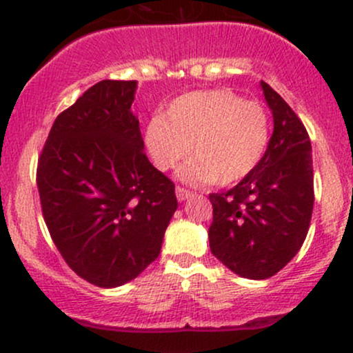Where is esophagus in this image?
I'll return each instance as SVG.
<instances>
[{
    "label": "esophagus",
    "instance_id": "34e87169",
    "mask_svg": "<svg viewBox=\"0 0 353 353\" xmlns=\"http://www.w3.org/2000/svg\"><path fill=\"white\" fill-rule=\"evenodd\" d=\"M176 196L179 201H184V199H188L189 196H192V191L183 188V185H176Z\"/></svg>",
    "mask_w": 353,
    "mask_h": 353
}]
</instances>
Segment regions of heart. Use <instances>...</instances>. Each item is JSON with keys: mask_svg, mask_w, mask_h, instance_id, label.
<instances>
[{"mask_svg": "<svg viewBox=\"0 0 353 353\" xmlns=\"http://www.w3.org/2000/svg\"><path fill=\"white\" fill-rule=\"evenodd\" d=\"M271 141V115L265 103L228 88L189 92L147 125L145 142L157 169H181L188 183L231 185L258 168ZM192 149L189 150L188 147Z\"/></svg>", "mask_w": 353, "mask_h": 353, "instance_id": "1", "label": "heart"}]
</instances>
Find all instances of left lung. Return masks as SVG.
Segmentation results:
<instances>
[{
    "mask_svg": "<svg viewBox=\"0 0 353 353\" xmlns=\"http://www.w3.org/2000/svg\"><path fill=\"white\" fill-rule=\"evenodd\" d=\"M261 88L274 122L268 150L233 189L209 194L211 253L251 280L273 276L292 261L307 238L315 201L307 129L268 83Z\"/></svg>",
    "mask_w": 353,
    "mask_h": 353,
    "instance_id": "8db88e82",
    "label": "left lung"
}]
</instances>
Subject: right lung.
Masks as SVG:
<instances>
[{
  "label": "right lung",
  "instance_id": "add662e5",
  "mask_svg": "<svg viewBox=\"0 0 353 353\" xmlns=\"http://www.w3.org/2000/svg\"><path fill=\"white\" fill-rule=\"evenodd\" d=\"M135 80H102L53 122L37 168L40 204L65 263L112 288L161 253L177 208L174 183L144 152L130 112Z\"/></svg>",
  "mask_w": 353,
  "mask_h": 353
}]
</instances>
